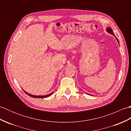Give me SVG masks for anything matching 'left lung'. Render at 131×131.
<instances>
[{"mask_svg": "<svg viewBox=\"0 0 131 131\" xmlns=\"http://www.w3.org/2000/svg\"><path fill=\"white\" fill-rule=\"evenodd\" d=\"M106 31L108 33H109V34H112V35H113L114 36L115 38V39H116V40H117V41L118 42V44H119V40L118 39V38H116V37H115V34H114L113 30H112V28H111V27H106ZM87 94H90V95H91V94H88V93H87Z\"/></svg>", "mask_w": 131, "mask_h": 131, "instance_id": "obj_1", "label": "left lung"}]
</instances>
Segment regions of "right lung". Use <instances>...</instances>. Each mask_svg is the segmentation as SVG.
Instances as JSON below:
<instances>
[{
  "instance_id": "1",
  "label": "right lung",
  "mask_w": 131,
  "mask_h": 131,
  "mask_svg": "<svg viewBox=\"0 0 131 131\" xmlns=\"http://www.w3.org/2000/svg\"><path fill=\"white\" fill-rule=\"evenodd\" d=\"M23 91L25 92V93H26L27 95H29L30 96H31L32 97H34V98H46V97H49L50 96H51L52 94L53 93V92H52L51 93L49 94H46V95H41V96H37V95H33V94H30L29 93H27V92H26L25 90H23Z\"/></svg>"
}]
</instances>
